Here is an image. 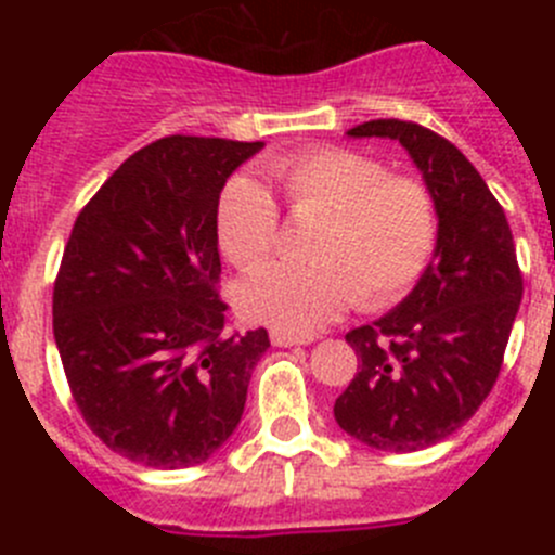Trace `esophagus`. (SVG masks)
Here are the masks:
<instances>
[{
	"mask_svg": "<svg viewBox=\"0 0 555 555\" xmlns=\"http://www.w3.org/2000/svg\"><path fill=\"white\" fill-rule=\"evenodd\" d=\"M269 338H272L274 347H300V345H311L313 336H294V333L288 331H272L269 333Z\"/></svg>",
	"mask_w": 555,
	"mask_h": 555,
	"instance_id": "1",
	"label": "esophagus"
}]
</instances>
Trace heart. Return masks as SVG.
Masks as SVG:
<instances>
[{
	"label": "heart",
	"instance_id": "obj_1",
	"mask_svg": "<svg viewBox=\"0 0 555 555\" xmlns=\"http://www.w3.org/2000/svg\"><path fill=\"white\" fill-rule=\"evenodd\" d=\"M263 175L294 214H322L311 233L313 258L274 261L235 292L247 320L288 333L333 322L352 300L389 306L428 267L439 235L430 191L395 178L352 150H311L263 164ZM219 247L244 269L263 263L281 242V210L258 180L235 175L217 203Z\"/></svg>",
	"mask_w": 555,
	"mask_h": 555
}]
</instances>
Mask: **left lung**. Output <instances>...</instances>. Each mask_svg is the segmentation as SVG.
<instances>
[{
	"label": "left lung",
	"instance_id": "left-lung-1",
	"mask_svg": "<svg viewBox=\"0 0 555 555\" xmlns=\"http://www.w3.org/2000/svg\"><path fill=\"white\" fill-rule=\"evenodd\" d=\"M347 135L403 146L439 217L434 258L409 297L345 336L358 372L333 405L338 428L366 448L414 453L444 442L492 391L522 274L506 214L448 139L400 119L364 121Z\"/></svg>",
	"mask_w": 555,
	"mask_h": 555
}]
</instances>
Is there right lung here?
Returning <instances> with one entry per match:
<instances>
[{"mask_svg":"<svg viewBox=\"0 0 555 555\" xmlns=\"http://www.w3.org/2000/svg\"><path fill=\"white\" fill-rule=\"evenodd\" d=\"M263 141L169 135L80 210L52 297L63 372L88 428L155 469L203 464L238 428L263 327L224 333L217 203Z\"/></svg>","mask_w":555,"mask_h":555,"instance_id":"right-lung-1","label":"right lung"}]
</instances>
